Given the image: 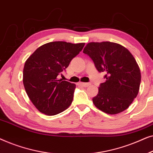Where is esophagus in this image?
I'll use <instances>...</instances> for the list:
<instances>
[{"label": "esophagus", "instance_id": "34e87169", "mask_svg": "<svg viewBox=\"0 0 153 153\" xmlns=\"http://www.w3.org/2000/svg\"><path fill=\"white\" fill-rule=\"evenodd\" d=\"M79 84H80L81 85H82L83 87H88V86H89L90 85H91V83H82V82H80L79 83Z\"/></svg>", "mask_w": 153, "mask_h": 153}]
</instances>
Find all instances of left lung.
I'll return each mask as SVG.
<instances>
[{
    "label": "left lung",
    "mask_w": 153,
    "mask_h": 153,
    "mask_svg": "<svg viewBox=\"0 0 153 153\" xmlns=\"http://www.w3.org/2000/svg\"><path fill=\"white\" fill-rule=\"evenodd\" d=\"M83 52L93 60L98 72L105 74L106 81L93 98L95 106L111 115L127 109L137 96L141 83V72L132 54L111 42H90Z\"/></svg>",
    "instance_id": "obj_1"
}]
</instances>
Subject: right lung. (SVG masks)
Instances as JSON below:
<instances>
[{"mask_svg": "<svg viewBox=\"0 0 153 153\" xmlns=\"http://www.w3.org/2000/svg\"><path fill=\"white\" fill-rule=\"evenodd\" d=\"M85 43L51 42L35 50L25 62L23 83L34 106L42 114L54 116L72 104L74 83L58 79L79 53Z\"/></svg>", "mask_w": 153, "mask_h": 153, "instance_id": "1", "label": "right lung"}]
</instances>
